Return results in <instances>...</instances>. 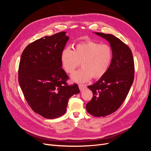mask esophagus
Wrapping results in <instances>:
<instances>
[{"label": "esophagus", "mask_w": 151, "mask_h": 151, "mask_svg": "<svg viewBox=\"0 0 151 151\" xmlns=\"http://www.w3.org/2000/svg\"><path fill=\"white\" fill-rule=\"evenodd\" d=\"M79 88L81 91H83L86 88V86L84 84H79Z\"/></svg>", "instance_id": "34e87169"}]
</instances>
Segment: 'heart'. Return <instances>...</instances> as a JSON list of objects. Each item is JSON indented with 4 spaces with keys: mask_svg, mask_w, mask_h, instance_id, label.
I'll use <instances>...</instances> for the list:
<instances>
[{
    "mask_svg": "<svg viewBox=\"0 0 151 151\" xmlns=\"http://www.w3.org/2000/svg\"><path fill=\"white\" fill-rule=\"evenodd\" d=\"M113 58L111 48L106 44L86 41L77 44L74 50L69 48L62 52L60 60L68 74H72L81 65L82 68L72 76L77 83H85L91 77L99 78L105 74Z\"/></svg>",
    "mask_w": 151,
    "mask_h": 151,
    "instance_id": "1",
    "label": "heart"
}]
</instances>
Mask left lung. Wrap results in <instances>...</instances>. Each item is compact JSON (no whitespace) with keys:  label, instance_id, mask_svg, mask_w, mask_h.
Masks as SVG:
<instances>
[{"label":"left lung","instance_id":"1","mask_svg":"<svg viewBox=\"0 0 151 151\" xmlns=\"http://www.w3.org/2000/svg\"><path fill=\"white\" fill-rule=\"evenodd\" d=\"M106 40L113 52L111 65L96 83L88 86L92 99L86 110L94 116H106L116 111L127 96L134 79V62L130 48L116 36L94 33Z\"/></svg>","mask_w":151,"mask_h":151}]
</instances>
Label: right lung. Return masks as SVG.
<instances>
[{"mask_svg":"<svg viewBox=\"0 0 151 151\" xmlns=\"http://www.w3.org/2000/svg\"><path fill=\"white\" fill-rule=\"evenodd\" d=\"M69 39L62 31L35 41L22 53L18 81L24 98L33 110L48 119L66 112L68 101L80 93L77 84L68 86L62 68V52Z\"/></svg>","mask_w":151,"mask_h":151,"instance_id":"obj_1","label":"right lung"}]
</instances>
